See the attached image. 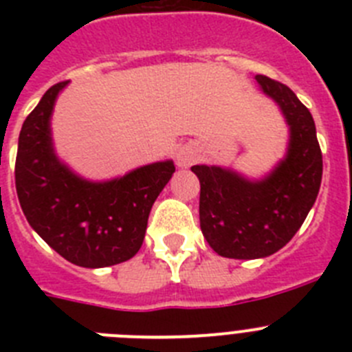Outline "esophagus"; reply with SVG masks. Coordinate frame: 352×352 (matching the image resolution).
<instances>
[{"mask_svg":"<svg viewBox=\"0 0 352 352\" xmlns=\"http://www.w3.org/2000/svg\"><path fill=\"white\" fill-rule=\"evenodd\" d=\"M199 157V151L195 146L192 144H185L176 151V164L179 167H190Z\"/></svg>","mask_w":352,"mask_h":352,"instance_id":"esophagus-1","label":"esophagus"}]
</instances>
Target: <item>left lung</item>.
<instances>
[{
  "label": "left lung",
  "instance_id": "1",
  "mask_svg": "<svg viewBox=\"0 0 352 352\" xmlns=\"http://www.w3.org/2000/svg\"><path fill=\"white\" fill-rule=\"evenodd\" d=\"M256 79L291 126L285 160L259 183L220 167H192L201 182V231L210 247L229 259L272 256L289 243L316 203L322 178L321 146L309 109L285 84L266 76Z\"/></svg>",
  "mask_w": 352,
  "mask_h": 352
}]
</instances>
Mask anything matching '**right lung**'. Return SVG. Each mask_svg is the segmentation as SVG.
Returning a JSON list of instances; mask_svg holds the SVG:
<instances>
[{"instance_id":"right-lung-1","label":"right lung","mask_w":352,"mask_h":352,"mask_svg":"<svg viewBox=\"0 0 352 352\" xmlns=\"http://www.w3.org/2000/svg\"><path fill=\"white\" fill-rule=\"evenodd\" d=\"M63 82L45 91L24 121L15 158V190L30 226L61 257L82 268L132 259L144 241L155 199L176 170L173 162L144 166L120 179L89 183L52 151L51 118Z\"/></svg>"}]
</instances>
